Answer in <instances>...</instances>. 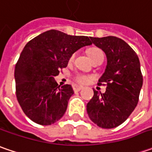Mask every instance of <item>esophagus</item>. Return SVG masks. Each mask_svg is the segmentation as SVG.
Listing matches in <instances>:
<instances>
[{"label":"esophagus","mask_w":152,"mask_h":152,"mask_svg":"<svg viewBox=\"0 0 152 152\" xmlns=\"http://www.w3.org/2000/svg\"><path fill=\"white\" fill-rule=\"evenodd\" d=\"M73 89L74 92H77V91H81L82 89H83V86H81V85H73Z\"/></svg>","instance_id":"esophagus-1"}]
</instances>
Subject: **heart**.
Listing matches in <instances>:
<instances>
[{
    "label": "heart",
    "mask_w": 152,
    "mask_h": 152,
    "mask_svg": "<svg viewBox=\"0 0 152 152\" xmlns=\"http://www.w3.org/2000/svg\"><path fill=\"white\" fill-rule=\"evenodd\" d=\"M88 55L90 56V58L91 59V61L99 58V57H104V53L101 49L96 48V47H92L91 49H89L87 51ZM75 56H76V53H73L71 55V56L69 57V61L70 62H73L75 59ZM92 79L91 75H88V74H85V73H77L75 76H74V80L79 83V84H87L88 82H90V80Z\"/></svg>",
    "instance_id": "1"
}]
</instances>
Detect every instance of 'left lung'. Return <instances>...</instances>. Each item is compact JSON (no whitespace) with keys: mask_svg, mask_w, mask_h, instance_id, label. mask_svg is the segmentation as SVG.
Here are the masks:
<instances>
[{"mask_svg":"<svg viewBox=\"0 0 152 152\" xmlns=\"http://www.w3.org/2000/svg\"><path fill=\"white\" fill-rule=\"evenodd\" d=\"M91 39L107 55V65L97 84L106 85L107 90L105 93L94 90V96L87 104V113L99 127L113 129L122 124L137 106L143 84L140 60L122 39Z\"/></svg>","mask_w":152,"mask_h":152,"instance_id":"obj_1","label":"left lung"}]
</instances>
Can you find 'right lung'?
Listing matches in <instances>:
<instances>
[{"label":"right lung","instance_id":"1","mask_svg":"<svg viewBox=\"0 0 152 152\" xmlns=\"http://www.w3.org/2000/svg\"><path fill=\"white\" fill-rule=\"evenodd\" d=\"M91 38L51 29L27 43L15 66L16 96L33 122L50 125L62 118L73 91L70 85L58 86L54 77L73 53L92 44Z\"/></svg>","mask_w":152,"mask_h":152}]
</instances>
